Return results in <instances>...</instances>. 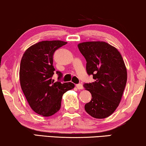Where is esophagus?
Listing matches in <instances>:
<instances>
[{"instance_id": "obj_1", "label": "esophagus", "mask_w": 146, "mask_h": 146, "mask_svg": "<svg viewBox=\"0 0 146 146\" xmlns=\"http://www.w3.org/2000/svg\"><path fill=\"white\" fill-rule=\"evenodd\" d=\"M76 88L78 90H83V88H84L83 86L81 84H76Z\"/></svg>"}]
</instances>
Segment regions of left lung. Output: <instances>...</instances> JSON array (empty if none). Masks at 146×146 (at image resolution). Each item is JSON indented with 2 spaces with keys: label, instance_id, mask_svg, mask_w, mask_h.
I'll list each match as a JSON object with an SVG mask.
<instances>
[{
  "label": "left lung",
  "instance_id": "8db88e82",
  "mask_svg": "<svg viewBox=\"0 0 146 146\" xmlns=\"http://www.w3.org/2000/svg\"><path fill=\"white\" fill-rule=\"evenodd\" d=\"M78 47L86 60L88 74L95 80L84 85L92 94L85 110L94 118H106L116 110L124 91L127 82L124 61L117 49L105 42H84Z\"/></svg>",
  "mask_w": 146,
  "mask_h": 146
}]
</instances>
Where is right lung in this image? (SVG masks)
Instances as JSON below:
<instances>
[{"label":"right lung","mask_w":146,"mask_h":146,"mask_svg":"<svg viewBox=\"0 0 146 146\" xmlns=\"http://www.w3.org/2000/svg\"><path fill=\"white\" fill-rule=\"evenodd\" d=\"M67 44L62 40H46L32 45L25 52L20 66L21 88L32 110L44 117L59 111L62 96L74 88L72 82L52 81L54 74L53 54ZM58 78L62 73L57 71Z\"/></svg>","instance_id":"obj_1"}]
</instances>
